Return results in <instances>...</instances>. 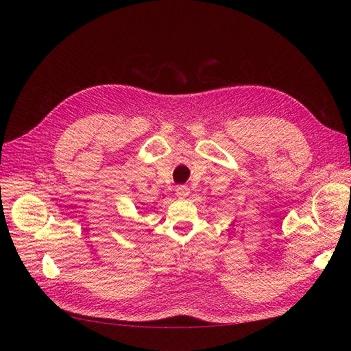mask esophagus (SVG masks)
Listing matches in <instances>:
<instances>
[{"label":"esophagus","mask_w":351,"mask_h":351,"mask_svg":"<svg viewBox=\"0 0 351 351\" xmlns=\"http://www.w3.org/2000/svg\"><path fill=\"white\" fill-rule=\"evenodd\" d=\"M189 193H190V190H189L187 186H178V187L176 189V195H177L180 199L187 197Z\"/></svg>","instance_id":"34e87169"}]
</instances>
